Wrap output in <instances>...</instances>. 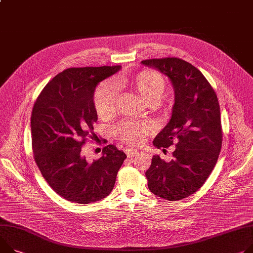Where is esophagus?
<instances>
[{"label": "esophagus", "mask_w": 253, "mask_h": 253, "mask_svg": "<svg viewBox=\"0 0 253 253\" xmlns=\"http://www.w3.org/2000/svg\"><path fill=\"white\" fill-rule=\"evenodd\" d=\"M125 152H126V156H127L128 158L133 157V156H138V154H139V152H138L137 150H133V149H130V148L126 149V150H125Z\"/></svg>", "instance_id": "esophagus-1"}]
</instances>
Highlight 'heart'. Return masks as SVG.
<instances>
[{
    "mask_svg": "<svg viewBox=\"0 0 253 253\" xmlns=\"http://www.w3.org/2000/svg\"><path fill=\"white\" fill-rule=\"evenodd\" d=\"M121 85L129 87L149 104L159 101L166 87L164 78L153 70H145L131 77L120 78L115 80V84L111 81L104 82L96 89L93 99L96 113L99 118H108L115 110L119 100L118 87ZM153 130L154 126L150 123H123L116 128V133L126 143L137 145Z\"/></svg>",
    "mask_w": 253,
    "mask_h": 253,
    "instance_id": "obj_1",
    "label": "heart"
}]
</instances>
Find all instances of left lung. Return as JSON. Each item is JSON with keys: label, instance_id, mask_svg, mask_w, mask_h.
<instances>
[{"label": "left lung", "instance_id": "obj_1", "mask_svg": "<svg viewBox=\"0 0 253 253\" xmlns=\"http://www.w3.org/2000/svg\"><path fill=\"white\" fill-rule=\"evenodd\" d=\"M142 64L166 75L175 94L171 119L153 141L158 149L175 146L173 159L154 155L146 171L148 187L159 198L180 201L203 186L217 163L223 141L218 97L201 71L181 59Z\"/></svg>", "mask_w": 253, "mask_h": 253}]
</instances>
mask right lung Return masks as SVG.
<instances>
[{
    "instance_id": "obj_1",
    "label": "right lung",
    "mask_w": 253,
    "mask_h": 253,
    "mask_svg": "<svg viewBox=\"0 0 253 253\" xmlns=\"http://www.w3.org/2000/svg\"><path fill=\"white\" fill-rule=\"evenodd\" d=\"M121 66L70 68L46 84L33 105V157L43 178L59 196L78 204L106 198L126 155L107 145L98 160L82 155L87 138L93 139L97 122L94 91Z\"/></svg>"
}]
</instances>
